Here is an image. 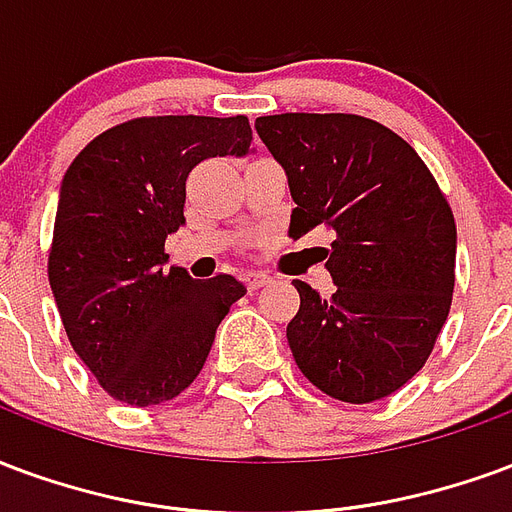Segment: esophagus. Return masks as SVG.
Masks as SVG:
<instances>
[{
	"mask_svg": "<svg viewBox=\"0 0 512 512\" xmlns=\"http://www.w3.org/2000/svg\"><path fill=\"white\" fill-rule=\"evenodd\" d=\"M242 281H245L248 289H259V286H267L272 278L270 275H264V272H245V275H242Z\"/></svg>",
	"mask_w": 512,
	"mask_h": 512,
	"instance_id": "34e87169",
	"label": "esophagus"
}]
</instances>
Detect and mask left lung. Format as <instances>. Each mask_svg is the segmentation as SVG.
Listing matches in <instances>:
<instances>
[{
    "instance_id": "left-lung-1",
    "label": "left lung",
    "mask_w": 512,
    "mask_h": 512,
    "mask_svg": "<svg viewBox=\"0 0 512 512\" xmlns=\"http://www.w3.org/2000/svg\"><path fill=\"white\" fill-rule=\"evenodd\" d=\"M256 133L289 177V234L335 231L333 297L294 281V363L330 398L371 404L428 360L455 286V220L404 138L357 114H272Z\"/></svg>"
}]
</instances>
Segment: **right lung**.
<instances>
[{"instance_id": "add662e5", "label": "right lung", "mask_w": 512, "mask_h": 512, "mask_svg": "<svg viewBox=\"0 0 512 512\" xmlns=\"http://www.w3.org/2000/svg\"><path fill=\"white\" fill-rule=\"evenodd\" d=\"M248 117H138L100 133L59 190L48 281L70 346L111 398H177L207 363L215 330L245 294L237 278L166 270L201 160L248 155Z\"/></svg>"}]
</instances>
